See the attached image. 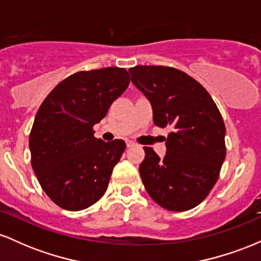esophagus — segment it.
Segmentation results:
<instances>
[{
    "label": "esophagus",
    "instance_id": "obj_1",
    "mask_svg": "<svg viewBox=\"0 0 261 261\" xmlns=\"http://www.w3.org/2000/svg\"><path fill=\"white\" fill-rule=\"evenodd\" d=\"M135 145H136V143H135L134 141H126V146H127V147H134Z\"/></svg>",
    "mask_w": 261,
    "mask_h": 261
}]
</instances>
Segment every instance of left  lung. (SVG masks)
Listing matches in <instances>:
<instances>
[{
	"instance_id": "left-lung-1",
	"label": "left lung",
	"mask_w": 261,
	"mask_h": 261,
	"mask_svg": "<svg viewBox=\"0 0 261 261\" xmlns=\"http://www.w3.org/2000/svg\"><path fill=\"white\" fill-rule=\"evenodd\" d=\"M131 82L147 98L157 126H172L161 158L145 147L140 174L148 195L169 211H187L203 201L216 184L226 157V127L211 95L182 71L136 66Z\"/></svg>"
}]
</instances>
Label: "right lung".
<instances>
[{"mask_svg":"<svg viewBox=\"0 0 261 261\" xmlns=\"http://www.w3.org/2000/svg\"><path fill=\"white\" fill-rule=\"evenodd\" d=\"M128 83L125 68L80 71L60 82L39 108L29 136L32 167L60 207L80 211L106 193L126 145L95 139L93 126Z\"/></svg>","mask_w":261,"mask_h":261,"instance_id":"add662e5","label":"right lung"}]
</instances>
